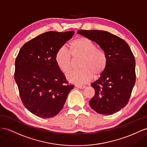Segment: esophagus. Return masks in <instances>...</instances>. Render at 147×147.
<instances>
[{"instance_id":"obj_1","label":"esophagus","mask_w":147,"mask_h":147,"mask_svg":"<svg viewBox=\"0 0 147 147\" xmlns=\"http://www.w3.org/2000/svg\"><path fill=\"white\" fill-rule=\"evenodd\" d=\"M76 87L79 89H84L86 86H80V85H76Z\"/></svg>"}]
</instances>
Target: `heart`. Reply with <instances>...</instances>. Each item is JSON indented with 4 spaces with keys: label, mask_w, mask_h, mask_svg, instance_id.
Listing matches in <instances>:
<instances>
[{
    "label": "heart",
    "mask_w": 147,
    "mask_h": 147,
    "mask_svg": "<svg viewBox=\"0 0 147 147\" xmlns=\"http://www.w3.org/2000/svg\"><path fill=\"white\" fill-rule=\"evenodd\" d=\"M81 58L80 70L67 76L68 81L76 84H84L91 81L94 76L98 78L107 69L109 59L102 48H97L92 41L86 37H79L69 43V49L60 47L55 55V61L65 74L70 73L73 68L74 59Z\"/></svg>",
    "instance_id": "obj_1"
}]
</instances>
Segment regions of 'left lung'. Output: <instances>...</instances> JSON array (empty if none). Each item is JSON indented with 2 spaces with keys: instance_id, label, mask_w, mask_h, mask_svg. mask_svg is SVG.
I'll use <instances>...</instances> for the list:
<instances>
[{
  "instance_id": "1",
  "label": "left lung",
  "mask_w": 147,
  "mask_h": 147,
  "mask_svg": "<svg viewBox=\"0 0 147 147\" xmlns=\"http://www.w3.org/2000/svg\"><path fill=\"white\" fill-rule=\"evenodd\" d=\"M79 34L95 41L106 51L109 62L101 76L92 82L95 95L90 106L99 114L111 115L129 102L136 80L135 59L125 40L102 30H78Z\"/></svg>"
}]
</instances>
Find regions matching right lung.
Segmentation results:
<instances>
[{
    "instance_id": "right-lung-1",
    "label": "right lung",
    "mask_w": 147,
    "mask_h": 147,
    "mask_svg": "<svg viewBox=\"0 0 147 147\" xmlns=\"http://www.w3.org/2000/svg\"><path fill=\"white\" fill-rule=\"evenodd\" d=\"M74 33H43L25 43L17 56L14 78L21 100L30 112L39 117L57 115L74 88L55 61L56 51Z\"/></svg>"
}]
</instances>
